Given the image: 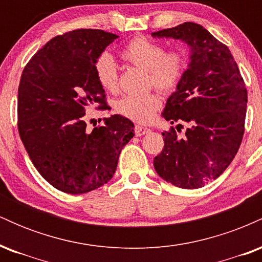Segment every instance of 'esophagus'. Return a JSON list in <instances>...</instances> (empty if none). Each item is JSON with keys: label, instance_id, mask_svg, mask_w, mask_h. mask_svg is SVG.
Returning a JSON list of instances; mask_svg holds the SVG:
<instances>
[{"label": "esophagus", "instance_id": "esophagus-1", "mask_svg": "<svg viewBox=\"0 0 262 262\" xmlns=\"http://www.w3.org/2000/svg\"><path fill=\"white\" fill-rule=\"evenodd\" d=\"M148 133H150L149 128L141 127V125H137V127H135V135H137V137H141V135H145Z\"/></svg>", "mask_w": 262, "mask_h": 262}]
</instances>
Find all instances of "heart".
<instances>
[{
  "instance_id": "heart-1",
  "label": "heart",
  "mask_w": 262,
  "mask_h": 262,
  "mask_svg": "<svg viewBox=\"0 0 262 262\" xmlns=\"http://www.w3.org/2000/svg\"><path fill=\"white\" fill-rule=\"evenodd\" d=\"M122 58L138 68L148 70L149 83L162 92H171L181 82L186 70V56L181 52H165L164 47L146 38H135L122 50ZM95 74L106 91L118 89V68L110 53H103L95 62ZM161 106L158 93L128 95L117 102V110L138 123H148Z\"/></svg>"
}]
</instances>
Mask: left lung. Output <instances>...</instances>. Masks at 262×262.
Returning <instances> with one entry per match:
<instances>
[{
    "mask_svg": "<svg viewBox=\"0 0 262 262\" xmlns=\"http://www.w3.org/2000/svg\"><path fill=\"white\" fill-rule=\"evenodd\" d=\"M151 37L177 39L189 49L187 70L162 112L171 124L185 122L187 128L182 137L173 128L162 133L164 149L154 167L176 187L201 188L224 172L242 144L248 103L244 80L227 45L202 26L186 22Z\"/></svg>",
    "mask_w": 262,
    "mask_h": 262,
    "instance_id": "obj_1",
    "label": "left lung"
}]
</instances>
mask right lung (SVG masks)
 <instances>
[{
    "mask_svg": "<svg viewBox=\"0 0 262 262\" xmlns=\"http://www.w3.org/2000/svg\"><path fill=\"white\" fill-rule=\"evenodd\" d=\"M117 34L76 29L58 35L35 53L18 89V130L38 172L53 187L81 194L112 179L134 124L114 114L86 130V111L106 108L103 87L95 74L98 56Z\"/></svg>",
    "mask_w": 262,
    "mask_h": 262,
    "instance_id": "add662e5",
    "label": "right lung"
}]
</instances>
